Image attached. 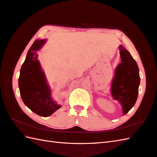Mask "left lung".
I'll list each match as a JSON object with an SVG mask.
<instances>
[{
  "label": "left lung",
  "mask_w": 157,
  "mask_h": 157,
  "mask_svg": "<svg viewBox=\"0 0 157 157\" xmlns=\"http://www.w3.org/2000/svg\"><path fill=\"white\" fill-rule=\"evenodd\" d=\"M119 49L122 62L115 70L111 94L121 104L123 114H126L136 103L140 79L136 61L122 45Z\"/></svg>",
  "instance_id": "8db88e82"
}]
</instances>
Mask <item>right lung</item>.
I'll list each match as a JSON object with an SVG mask.
<instances>
[{
	"label": "right lung",
	"mask_w": 157,
	"mask_h": 157,
	"mask_svg": "<svg viewBox=\"0 0 157 157\" xmlns=\"http://www.w3.org/2000/svg\"><path fill=\"white\" fill-rule=\"evenodd\" d=\"M46 39H36L29 49L19 78V87L24 104L41 116L47 117L61 108L52 98L44 72L37 59V52Z\"/></svg>",
	"instance_id": "add662e5"
}]
</instances>
